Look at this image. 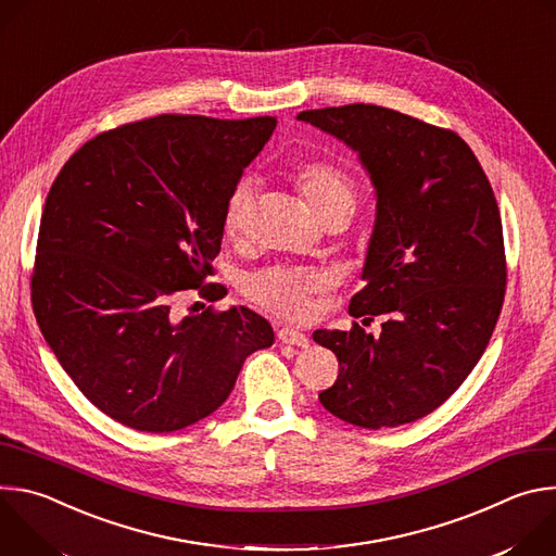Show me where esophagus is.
I'll use <instances>...</instances> for the list:
<instances>
[{"label": "esophagus", "instance_id": "esophagus-1", "mask_svg": "<svg viewBox=\"0 0 556 556\" xmlns=\"http://www.w3.org/2000/svg\"><path fill=\"white\" fill-rule=\"evenodd\" d=\"M277 339L286 345H296V348H307V337L299 330H292V328H279L277 330Z\"/></svg>", "mask_w": 556, "mask_h": 556}]
</instances>
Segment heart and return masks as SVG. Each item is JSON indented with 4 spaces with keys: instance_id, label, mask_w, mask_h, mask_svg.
Instances as JSON below:
<instances>
[{
    "instance_id": "obj_1",
    "label": "heart",
    "mask_w": 556,
    "mask_h": 556,
    "mask_svg": "<svg viewBox=\"0 0 556 556\" xmlns=\"http://www.w3.org/2000/svg\"><path fill=\"white\" fill-rule=\"evenodd\" d=\"M292 182L324 224L337 217L350 219L356 206V187L350 176L324 161H307L292 169ZM257 211V182L242 178L226 195L222 224L228 237L242 240L253 228ZM326 286L324 275L305 268H264L251 273L242 281L249 301L286 321H305L312 312V294Z\"/></svg>"
}]
</instances>
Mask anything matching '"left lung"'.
Segmentation results:
<instances>
[{
  "mask_svg": "<svg viewBox=\"0 0 556 556\" xmlns=\"http://www.w3.org/2000/svg\"><path fill=\"white\" fill-rule=\"evenodd\" d=\"M354 151L376 187V224L352 316L384 314L380 337L316 330L339 358L319 393L337 418L399 427L438 409L482 358L506 294V253L493 187L451 129L378 105L296 116ZM363 321V324H365Z\"/></svg>",
  "mask_w": 556,
  "mask_h": 556,
  "instance_id": "8db88e82",
  "label": "left lung"
}]
</instances>
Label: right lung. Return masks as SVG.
I'll use <instances>...</instances> for the list:
<instances>
[{"label":"right lung","mask_w":556,"mask_h":556,"mask_svg":"<svg viewBox=\"0 0 556 556\" xmlns=\"http://www.w3.org/2000/svg\"><path fill=\"white\" fill-rule=\"evenodd\" d=\"M275 116L161 114L121 125L70 155L46 198L33 309L86 399L116 422L172 433L211 416L244 361L275 341L257 312L232 305L178 316L206 283L232 185L273 136Z\"/></svg>","instance_id":"obj_1"}]
</instances>
